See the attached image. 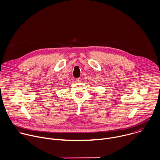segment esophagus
Listing matches in <instances>:
<instances>
[{
    "mask_svg": "<svg viewBox=\"0 0 160 160\" xmlns=\"http://www.w3.org/2000/svg\"><path fill=\"white\" fill-rule=\"evenodd\" d=\"M76 81V82H80L81 80V79H80V78H77Z\"/></svg>",
    "mask_w": 160,
    "mask_h": 160,
    "instance_id": "obj_1",
    "label": "esophagus"
}]
</instances>
